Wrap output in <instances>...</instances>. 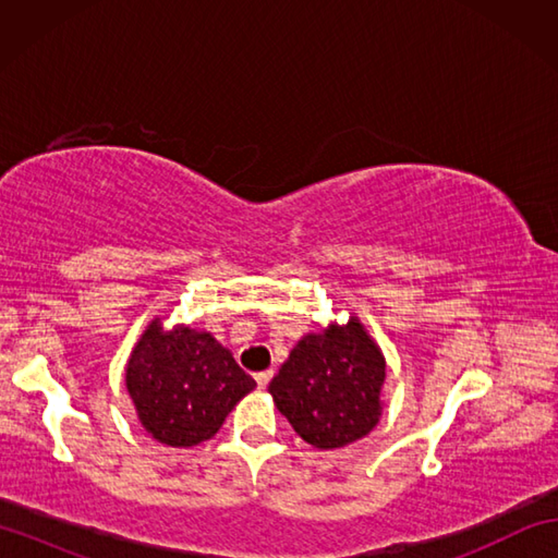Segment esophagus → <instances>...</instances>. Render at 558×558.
<instances>
[{
  "label": "esophagus",
  "mask_w": 558,
  "mask_h": 558,
  "mask_svg": "<svg viewBox=\"0 0 558 558\" xmlns=\"http://www.w3.org/2000/svg\"><path fill=\"white\" fill-rule=\"evenodd\" d=\"M256 384H258V388H266L268 384H270V378H272V372L270 369H266V372H258L256 376Z\"/></svg>",
  "instance_id": "obj_1"
}]
</instances>
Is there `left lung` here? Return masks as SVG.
I'll return each instance as SVG.
<instances>
[{
    "instance_id": "obj_1",
    "label": "left lung",
    "mask_w": 558,
    "mask_h": 558,
    "mask_svg": "<svg viewBox=\"0 0 558 558\" xmlns=\"http://www.w3.org/2000/svg\"><path fill=\"white\" fill-rule=\"evenodd\" d=\"M386 362L357 318L298 342L268 386L292 429L316 448H342L381 417Z\"/></svg>"
}]
</instances>
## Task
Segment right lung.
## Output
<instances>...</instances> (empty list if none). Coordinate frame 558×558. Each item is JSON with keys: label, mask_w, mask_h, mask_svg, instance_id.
Instances as JSON below:
<instances>
[{"label": "right lung", "mask_w": 558, "mask_h": 558, "mask_svg": "<svg viewBox=\"0 0 558 558\" xmlns=\"http://www.w3.org/2000/svg\"><path fill=\"white\" fill-rule=\"evenodd\" d=\"M256 381L210 333L165 330L153 322L126 364L138 420L156 441L189 448L208 441Z\"/></svg>", "instance_id": "add662e5"}]
</instances>
